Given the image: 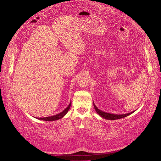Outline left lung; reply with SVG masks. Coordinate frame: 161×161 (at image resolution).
Wrapping results in <instances>:
<instances>
[{
    "instance_id": "obj_1",
    "label": "left lung",
    "mask_w": 161,
    "mask_h": 161,
    "mask_svg": "<svg viewBox=\"0 0 161 161\" xmlns=\"http://www.w3.org/2000/svg\"><path fill=\"white\" fill-rule=\"evenodd\" d=\"M93 105L95 111H97V113L101 117L103 118L104 119H109V120H115V119H121L125 118V117H127L129 115L131 114L132 113H134V111L132 112H130V113L128 114H121V115H118V114H109V113H107V112H104L103 111H101L100 109H99L98 108H97V106L95 105V103H93Z\"/></svg>"
}]
</instances>
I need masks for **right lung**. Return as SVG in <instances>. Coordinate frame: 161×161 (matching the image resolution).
Here are the masks:
<instances>
[{"label":"right lung","instance_id":"add662e5","mask_svg":"<svg viewBox=\"0 0 161 161\" xmlns=\"http://www.w3.org/2000/svg\"><path fill=\"white\" fill-rule=\"evenodd\" d=\"M70 106H71V102H70L69 106H68L64 111L60 112V114H56L55 115H53V116L46 117V118H38L37 119H40V120H43V121H55V120L60 119L67 114V112L69 111V109L70 108Z\"/></svg>","mask_w":161,"mask_h":161}]
</instances>
